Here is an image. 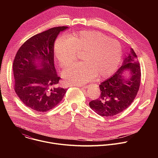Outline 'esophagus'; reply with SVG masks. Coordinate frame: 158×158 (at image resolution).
Instances as JSON below:
<instances>
[{
    "label": "esophagus",
    "instance_id": "34e87169",
    "mask_svg": "<svg viewBox=\"0 0 158 158\" xmlns=\"http://www.w3.org/2000/svg\"><path fill=\"white\" fill-rule=\"evenodd\" d=\"M79 87H82L83 89H85V88H87V85H82V86H79Z\"/></svg>",
    "mask_w": 158,
    "mask_h": 158
}]
</instances>
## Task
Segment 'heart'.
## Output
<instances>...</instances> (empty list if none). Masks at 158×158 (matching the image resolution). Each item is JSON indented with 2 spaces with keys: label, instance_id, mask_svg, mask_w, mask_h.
<instances>
[{
  "label": "heart",
  "instance_id": "b5f03b06",
  "mask_svg": "<svg viewBox=\"0 0 158 158\" xmlns=\"http://www.w3.org/2000/svg\"><path fill=\"white\" fill-rule=\"evenodd\" d=\"M54 55L65 66L76 60L82 52L81 60L67 67L62 76L71 84L81 85L94 80L111 76L117 70L123 57L121 44L101 32L81 31L67 38L59 37L54 44Z\"/></svg>",
  "mask_w": 158,
  "mask_h": 158
}]
</instances>
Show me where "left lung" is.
<instances>
[{
	"label": "left lung",
	"mask_w": 158,
	"mask_h": 158,
	"mask_svg": "<svg viewBox=\"0 0 158 158\" xmlns=\"http://www.w3.org/2000/svg\"><path fill=\"white\" fill-rule=\"evenodd\" d=\"M132 48L118 71L99 85V99L89 106L102 116H115L127 108L136 98L141 81V69ZM128 75H127V73Z\"/></svg>",
	"instance_id": "left-lung-1"
}]
</instances>
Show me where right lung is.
Segmentation results:
<instances>
[{"instance_id":"add662e5","label":"right lung","mask_w":158,"mask_h":158,"mask_svg":"<svg viewBox=\"0 0 158 158\" xmlns=\"http://www.w3.org/2000/svg\"><path fill=\"white\" fill-rule=\"evenodd\" d=\"M69 27H53L26 40L13 62L15 93L26 106L38 112L54 108L67 89L59 86L60 77L54 66V42L60 32Z\"/></svg>"}]
</instances>
